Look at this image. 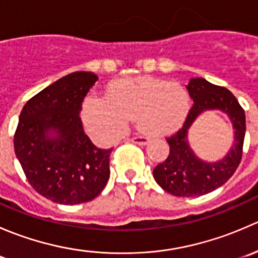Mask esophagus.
Here are the masks:
<instances>
[{
	"label": "esophagus",
	"mask_w": 258,
	"mask_h": 258,
	"mask_svg": "<svg viewBox=\"0 0 258 258\" xmlns=\"http://www.w3.org/2000/svg\"><path fill=\"white\" fill-rule=\"evenodd\" d=\"M148 141H150V139H148V137H145V136H136V137H132L131 139V142H134V144H137L140 146L147 145Z\"/></svg>",
	"instance_id": "obj_1"
}]
</instances>
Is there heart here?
I'll use <instances>...</instances> for the list:
<instances>
[{
	"label": "heart",
	"instance_id": "obj_1",
	"mask_svg": "<svg viewBox=\"0 0 258 258\" xmlns=\"http://www.w3.org/2000/svg\"><path fill=\"white\" fill-rule=\"evenodd\" d=\"M189 111V96L183 86L153 77L116 80L107 95L86 98L82 117L92 136L110 142L118 139L128 121L148 136H163L177 130Z\"/></svg>",
	"mask_w": 258,
	"mask_h": 258
}]
</instances>
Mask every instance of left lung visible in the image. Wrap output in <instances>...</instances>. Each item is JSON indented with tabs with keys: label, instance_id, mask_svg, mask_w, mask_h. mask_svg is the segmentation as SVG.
I'll use <instances>...</instances> for the list:
<instances>
[{
	"label": "left lung",
	"instance_id": "left-lung-1",
	"mask_svg": "<svg viewBox=\"0 0 258 258\" xmlns=\"http://www.w3.org/2000/svg\"><path fill=\"white\" fill-rule=\"evenodd\" d=\"M186 88L194 106L182 128L167 139L170 155L165 162L156 166L153 177L168 194L195 197L215 191L235 173L242 157L246 117L237 98L227 88L213 85L201 77L189 80ZM213 109L228 114L235 132L228 155L216 163H207L201 160L189 146L188 130L200 114Z\"/></svg>",
	"mask_w": 258,
	"mask_h": 258
}]
</instances>
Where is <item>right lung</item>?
I'll return each mask as SVG.
<instances>
[{"instance_id": "obj_1", "label": "right lung", "mask_w": 258, "mask_h": 258, "mask_svg": "<svg viewBox=\"0 0 258 258\" xmlns=\"http://www.w3.org/2000/svg\"><path fill=\"white\" fill-rule=\"evenodd\" d=\"M98 77L72 72L27 101L14 137L15 153L31 186L59 205L97 197L110 177V150L85 134L80 118L83 98Z\"/></svg>"}]
</instances>
